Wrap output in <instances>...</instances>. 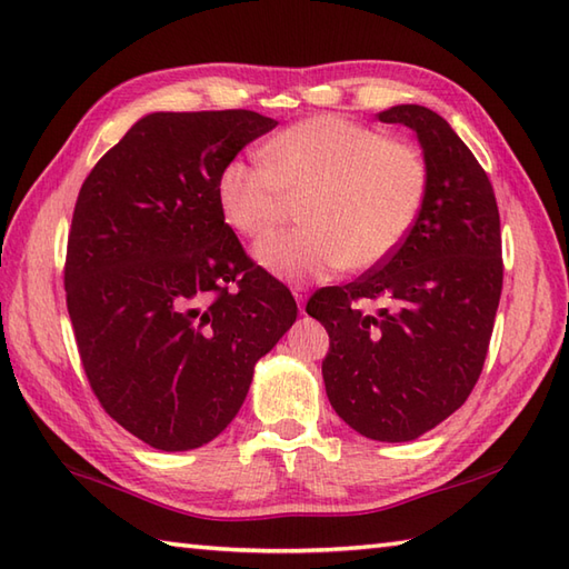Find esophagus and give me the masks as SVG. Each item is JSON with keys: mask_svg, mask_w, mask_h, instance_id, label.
I'll return each instance as SVG.
<instances>
[{"mask_svg": "<svg viewBox=\"0 0 569 569\" xmlns=\"http://www.w3.org/2000/svg\"><path fill=\"white\" fill-rule=\"evenodd\" d=\"M292 295H295V299H297L299 309L305 311V301H307V287H305V284H295V287H292Z\"/></svg>", "mask_w": 569, "mask_h": 569, "instance_id": "1", "label": "esophagus"}]
</instances>
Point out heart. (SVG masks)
<instances>
[{
  "mask_svg": "<svg viewBox=\"0 0 569 569\" xmlns=\"http://www.w3.org/2000/svg\"><path fill=\"white\" fill-rule=\"evenodd\" d=\"M426 192L419 150L333 113L289 126L260 158L226 160L217 180L223 219L246 238L272 231L292 199L307 197L305 229L274 233L256 248L262 268L289 282L382 264L419 221Z\"/></svg>",
  "mask_w": 569,
  "mask_h": 569,
  "instance_id": "heart-1",
  "label": "heart"
}]
</instances>
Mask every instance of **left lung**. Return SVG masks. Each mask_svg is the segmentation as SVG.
Instances as JSON below:
<instances>
[{
	"label": "left lung",
	"instance_id": "left-lung-1",
	"mask_svg": "<svg viewBox=\"0 0 569 569\" xmlns=\"http://www.w3.org/2000/svg\"><path fill=\"white\" fill-rule=\"evenodd\" d=\"M377 119L419 138L423 209L395 256L319 289L307 313L331 338L321 372L336 413L365 438L403 443L458 411L479 380L501 297V229L487 172L443 117L399 104ZM377 298L388 301L377 315L359 307Z\"/></svg>",
	"mask_w": 569,
	"mask_h": 569
}]
</instances>
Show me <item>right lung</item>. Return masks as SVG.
<instances>
[{
	"mask_svg": "<svg viewBox=\"0 0 569 569\" xmlns=\"http://www.w3.org/2000/svg\"><path fill=\"white\" fill-rule=\"evenodd\" d=\"M274 126L246 109L148 113L78 194L66 295L80 360L104 411L150 448L217 438L297 319L217 199L223 162Z\"/></svg>",
	"mask_w": 569,
	"mask_h": 569,
	"instance_id": "right-lung-1",
	"label": "right lung"
}]
</instances>
